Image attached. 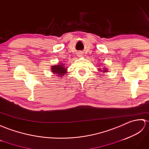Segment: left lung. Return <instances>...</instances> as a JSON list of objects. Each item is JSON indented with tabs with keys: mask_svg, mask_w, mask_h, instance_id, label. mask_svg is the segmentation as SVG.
<instances>
[{
	"mask_svg": "<svg viewBox=\"0 0 149 149\" xmlns=\"http://www.w3.org/2000/svg\"><path fill=\"white\" fill-rule=\"evenodd\" d=\"M100 71H101L102 70H100ZM104 72H107V70H104Z\"/></svg>",
	"mask_w": 149,
	"mask_h": 149,
	"instance_id": "obj_1",
	"label": "left lung"
}]
</instances>
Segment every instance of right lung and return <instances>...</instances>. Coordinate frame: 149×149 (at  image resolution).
I'll return each instance as SVG.
<instances>
[{
	"label": "right lung",
	"mask_w": 149,
	"mask_h": 149,
	"mask_svg": "<svg viewBox=\"0 0 149 149\" xmlns=\"http://www.w3.org/2000/svg\"><path fill=\"white\" fill-rule=\"evenodd\" d=\"M67 69L64 66V64L52 65V71L55 74L58 75V77H62L65 73H66Z\"/></svg>",
	"instance_id": "1"
}]
</instances>
